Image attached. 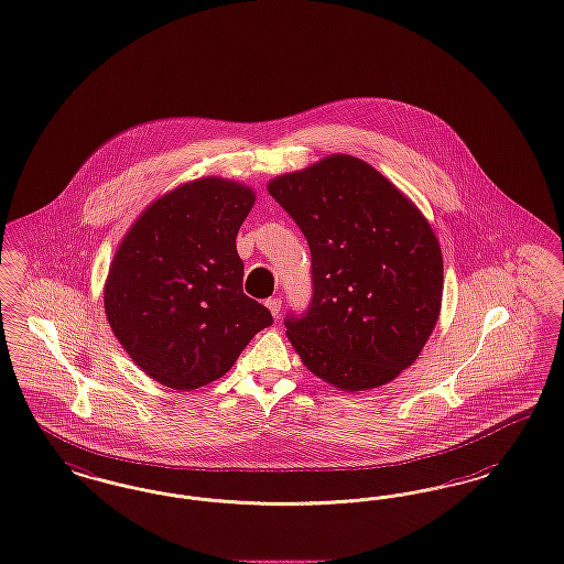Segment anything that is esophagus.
<instances>
[{"label":"esophagus","instance_id":"1","mask_svg":"<svg viewBox=\"0 0 564 564\" xmlns=\"http://www.w3.org/2000/svg\"><path fill=\"white\" fill-rule=\"evenodd\" d=\"M281 304H283L281 297H269L267 300V306H269V311H271L274 318H279V315H281Z\"/></svg>","mask_w":564,"mask_h":564}]
</instances>
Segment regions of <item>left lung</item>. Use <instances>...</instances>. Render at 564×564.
<instances>
[{"label": "left lung", "instance_id": "1", "mask_svg": "<svg viewBox=\"0 0 564 564\" xmlns=\"http://www.w3.org/2000/svg\"><path fill=\"white\" fill-rule=\"evenodd\" d=\"M272 199L311 248L308 308L285 316L302 362L341 390L394 380L417 359L443 295V256L417 207L348 155L279 176Z\"/></svg>", "mask_w": 564, "mask_h": 564}]
</instances>
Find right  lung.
<instances>
[{"mask_svg":"<svg viewBox=\"0 0 564 564\" xmlns=\"http://www.w3.org/2000/svg\"><path fill=\"white\" fill-rule=\"evenodd\" d=\"M253 193L223 178L178 186L149 205L115 253L105 313L153 380L193 390L223 378L271 311L243 293L237 232Z\"/></svg>","mask_w":564,"mask_h":564,"instance_id":"add662e5","label":"right lung"}]
</instances>
